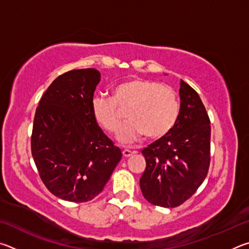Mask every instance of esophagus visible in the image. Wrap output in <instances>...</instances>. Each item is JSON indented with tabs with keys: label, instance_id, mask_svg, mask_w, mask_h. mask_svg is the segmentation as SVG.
I'll return each instance as SVG.
<instances>
[{
	"label": "esophagus",
	"instance_id": "esophagus-1",
	"mask_svg": "<svg viewBox=\"0 0 249 249\" xmlns=\"http://www.w3.org/2000/svg\"><path fill=\"white\" fill-rule=\"evenodd\" d=\"M134 154H136V151H132V150H129V149H124L123 150V156H124L125 158H128V157H130V156L134 155Z\"/></svg>",
	"mask_w": 249,
	"mask_h": 249
}]
</instances>
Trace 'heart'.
<instances>
[{
  "label": "heart",
  "instance_id": "1",
  "mask_svg": "<svg viewBox=\"0 0 249 249\" xmlns=\"http://www.w3.org/2000/svg\"><path fill=\"white\" fill-rule=\"evenodd\" d=\"M92 116L100 127L115 134L126 111L128 121L122 126L117 140L124 145L149 138H161L175 127L180 102L172 88L145 79H130L112 90L111 98L95 96L91 103Z\"/></svg>",
  "mask_w": 249,
  "mask_h": 249
}]
</instances>
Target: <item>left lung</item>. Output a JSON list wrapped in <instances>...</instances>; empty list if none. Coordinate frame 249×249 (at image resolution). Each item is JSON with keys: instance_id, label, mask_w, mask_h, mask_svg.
I'll list each match as a JSON object with an SVG mask.
<instances>
[{"instance_id": "left-lung-1", "label": "left lung", "mask_w": 249, "mask_h": 249, "mask_svg": "<svg viewBox=\"0 0 249 249\" xmlns=\"http://www.w3.org/2000/svg\"><path fill=\"white\" fill-rule=\"evenodd\" d=\"M178 121L166 136L142 150L146 169L140 180L149 203L176 208L195 195L208 175L211 160L210 119L199 94L180 82Z\"/></svg>"}]
</instances>
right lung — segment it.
Returning <instances> with one entry per match:
<instances>
[{"label": "right lung", "instance_id": "obj_1", "mask_svg": "<svg viewBox=\"0 0 249 249\" xmlns=\"http://www.w3.org/2000/svg\"><path fill=\"white\" fill-rule=\"evenodd\" d=\"M101 73L71 70L54 79L36 108L32 155L46 188L70 202L99 196L122 158L92 116Z\"/></svg>", "mask_w": 249, "mask_h": 249}]
</instances>
